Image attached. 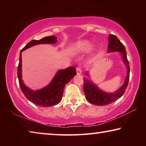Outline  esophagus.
<instances>
[{"label": "esophagus", "instance_id": "1", "mask_svg": "<svg viewBox=\"0 0 146 146\" xmlns=\"http://www.w3.org/2000/svg\"><path fill=\"white\" fill-rule=\"evenodd\" d=\"M76 73L77 75H81L82 74V70L80 67H77L76 68Z\"/></svg>", "mask_w": 146, "mask_h": 146}]
</instances>
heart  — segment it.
I'll use <instances>...</instances> for the list:
<instances>
[{
    "instance_id": "obj_1",
    "label": "heart",
    "mask_w": 146,
    "mask_h": 146,
    "mask_svg": "<svg viewBox=\"0 0 146 146\" xmlns=\"http://www.w3.org/2000/svg\"><path fill=\"white\" fill-rule=\"evenodd\" d=\"M92 48V44L87 40H82L76 42L72 47L73 52L75 53H87Z\"/></svg>"
}]
</instances>
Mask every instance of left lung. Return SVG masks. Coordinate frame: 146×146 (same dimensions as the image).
Listing matches in <instances>:
<instances>
[{"mask_svg": "<svg viewBox=\"0 0 146 146\" xmlns=\"http://www.w3.org/2000/svg\"><path fill=\"white\" fill-rule=\"evenodd\" d=\"M108 53L120 52L122 56L123 62L127 68V76L125 79L123 85L119 90L114 93H106L100 90L97 86L89 80L88 78H84V91L86 98L89 102L97 106H105L114 102L118 98H120L124 93L129 80L130 68L129 62L127 60L126 51L123 44L121 42L117 36L114 35H110L109 36ZM86 75L89 76L86 73Z\"/></svg>", "mask_w": 146, "mask_h": 146, "instance_id": "1", "label": "left lung"}]
</instances>
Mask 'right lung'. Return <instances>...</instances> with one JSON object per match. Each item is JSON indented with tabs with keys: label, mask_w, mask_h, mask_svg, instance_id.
<instances>
[{
	"label": "right lung",
	"mask_w": 146,
	"mask_h": 146,
	"mask_svg": "<svg viewBox=\"0 0 146 146\" xmlns=\"http://www.w3.org/2000/svg\"><path fill=\"white\" fill-rule=\"evenodd\" d=\"M56 37L55 36H46L39 40H33L22 49L19 56V63L17 70L20 87L26 98L35 104L42 107H49L58 104L62 100L64 87L68 82L73 78L76 72L73 66L67 68L65 70L58 71L53 80L49 84L41 90L33 91L24 84L22 79V51L30 47L40 44H55Z\"/></svg>",
	"instance_id": "1"
}]
</instances>
